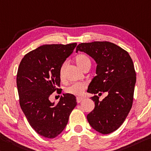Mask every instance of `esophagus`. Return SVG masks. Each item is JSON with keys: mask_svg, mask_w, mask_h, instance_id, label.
I'll return each mask as SVG.
<instances>
[{"mask_svg": "<svg viewBox=\"0 0 151 151\" xmlns=\"http://www.w3.org/2000/svg\"><path fill=\"white\" fill-rule=\"evenodd\" d=\"M83 100V98L81 97H76V101H77L78 104H79V103H81V101H82Z\"/></svg>", "mask_w": 151, "mask_h": 151, "instance_id": "esophagus-1", "label": "esophagus"}]
</instances>
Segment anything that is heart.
I'll list each match as a JSON object with an SVG mask.
<instances>
[{
	"label": "heart",
	"instance_id": "obj_1",
	"mask_svg": "<svg viewBox=\"0 0 151 151\" xmlns=\"http://www.w3.org/2000/svg\"><path fill=\"white\" fill-rule=\"evenodd\" d=\"M75 63L79 68L83 70L86 66H91V60L87 56L84 54H79L76 56ZM66 64H63L61 66L59 70L60 78L63 79L64 78V69H65ZM87 87V84L85 83H75L68 86L65 88V91L69 94H72L76 96H81L84 93V91Z\"/></svg>",
	"mask_w": 151,
	"mask_h": 151
}]
</instances>
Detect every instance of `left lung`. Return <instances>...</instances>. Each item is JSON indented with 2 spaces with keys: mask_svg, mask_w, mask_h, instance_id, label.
Wrapping results in <instances>:
<instances>
[{
  "mask_svg": "<svg viewBox=\"0 0 151 151\" xmlns=\"http://www.w3.org/2000/svg\"><path fill=\"white\" fill-rule=\"evenodd\" d=\"M83 52L97 64L96 76L87 92L97 94L91 97L95 108L87 116L91 126L103 134L116 130L125 120L132 106L136 73L130 55L118 45L109 42L81 43L76 52ZM102 92L108 95L100 101Z\"/></svg>",
  "mask_w": 151,
  "mask_h": 151,
  "instance_id": "1",
  "label": "left lung"
}]
</instances>
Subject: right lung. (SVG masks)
<instances>
[{"label": "right lung", "instance_id": "right-lung-1", "mask_svg": "<svg viewBox=\"0 0 151 151\" xmlns=\"http://www.w3.org/2000/svg\"><path fill=\"white\" fill-rule=\"evenodd\" d=\"M76 45H43L25 55L19 66L17 86L21 108L32 128L45 138H54L64 130L77 104L76 97L69 93H63L57 104L49 99L59 91L60 68Z\"/></svg>", "mask_w": 151, "mask_h": 151}]
</instances>
